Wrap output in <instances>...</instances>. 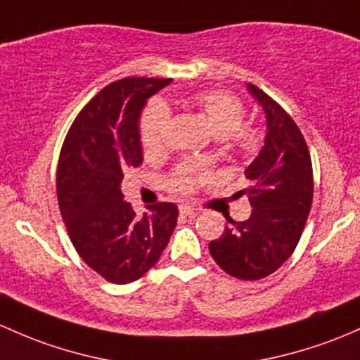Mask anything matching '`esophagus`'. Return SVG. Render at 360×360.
<instances>
[{"instance_id": "esophagus-1", "label": "esophagus", "mask_w": 360, "mask_h": 360, "mask_svg": "<svg viewBox=\"0 0 360 360\" xmlns=\"http://www.w3.org/2000/svg\"><path fill=\"white\" fill-rule=\"evenodd\" d=\"M179 212L183 215H190V217H195L196 214H198V210L195 209V207H191V205H186V203H184V205H179Z\"/></svg>"}]
</instances>
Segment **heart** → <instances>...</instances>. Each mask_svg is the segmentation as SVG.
I'll return each mask as SVG.
<instances>
[{
	"label": "heart",
	"instance_id": "b5f03b06",
	"mask_svg": "<svg viewBox=\"0 0 360 360\" xmlns=\"http://www.w3.org/2000/svg\"><path fill=\"white\" fill-rule=\"evenodd\" d=\"M191 105L210 126L215 138L221 139L236 157L250 158L262 146V132L253 126H243L245 107L236 96L226 91H200L193 94ZM169 110L162 101H151L139 120V138L146 157H160L165 151V131ZM200 174L183 169L167 179L172 191L188 195L193 191Z\"/></svg>",
	"mask_w": 360,
	"mask_h": 360
}]
</instances>
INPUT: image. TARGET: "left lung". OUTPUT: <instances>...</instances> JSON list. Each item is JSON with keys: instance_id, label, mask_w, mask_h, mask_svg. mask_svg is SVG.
Masks as SVG:
<instances>
[{"instance_id": "left-lung-1", "label": "left lung", "mask_w": 360, "mask_h": 360, "mask_svg": "<svg viewBox=\"0 0 360 360\" xmlns=\"http://www.w3.org/2000/svg\"><path fill=\"white\" fill-rule=\"evenodd\" d=\"M267 119V134L259 157L248 165L247 196L252 214L247 221L231 217L219 240L209 243L210 255L222 271L243 281H257L283 266L297 248L314 196L310 153L295 120L262 89L248 84Z\"/></svg>"}]
</instances>
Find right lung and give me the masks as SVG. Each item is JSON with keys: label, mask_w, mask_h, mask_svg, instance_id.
I'll return each mask as SVG.
<instances>
[{"label": "right lung", "mask_w": 360, "mask_h": 360, "mask_svg": "<svg viewBox=\"0 0 360 360\" xmlns=\"http://www.w3.org/2000/svg\"><path fill=\"white\" fill-rule=\"evenodd\" d=\"M172 79L126 77L103 88L70 126L56 169L58 207L74 248L107 281L126 285L160 259L177 222V207L160 202L138 217L120 183L139 167V115Z\"/></svg>", "instance_id": "right-lung-1"}]
</instances>
